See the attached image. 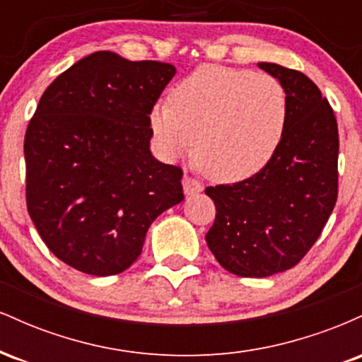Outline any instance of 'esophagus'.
<instances>
[{
    "label": "esophagus",
    "mask_w": 362,
    "mask_h": 362,
    "mask_svg": "<svg viewBox=\"0 0 362 362\" xmlns=\"http://www.w3.org/2000/svg\"><path fill=\"white\" fill-rule=\"evenodd\" d=\"M182 185H184V194L185 195H194V194L202 192V185L199 184L195 178L187 175V173L184 175V178H182Z\"/></svg>",
    "instance_id": "1"
}]
</instances>
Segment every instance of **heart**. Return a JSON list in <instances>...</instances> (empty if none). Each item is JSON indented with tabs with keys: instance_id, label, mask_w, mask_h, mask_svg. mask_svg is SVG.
Listing matches in <instances>:
<instances>
[{
	"instance_id": "1",
	"label": "heart",
	"mask_w": 362,
	"mask_h": 362,
	"mask_svg": "<svg viewBox=\"0 0 362 362\" xmlns=\"http://www.w3.org/2000/svg\"><path fill=\"white\" fill-rule=\"evenodd\" d=\"M286 126L288 95L279 80L216 64L195 69L172 90V102L149 110L160 155L175 161L194 146L206 175L221 184L243 182L267 167Z\"/></svg>"
}]
</instances>
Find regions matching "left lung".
Masks as SVG:
<instances>
[{
  "instance_id": "left-lung-1",
  "label": "left lung",
  "mask_w": 362,
  "mask_h": 362,
  "mask_svg": "<svg viewBox=\"0 0 362 362\" xmlns=\"http://www.w3.org/2000/svg\"><path fill=\"white\" fill-rule=\"evenodd\" d=\"M288 95V126L262 172L233 185L207 187L216 219L206 242L216 260L240 277L294 267L317 242L339 192V131L334 110L308 76L259 62Z\"/></svg>"
}]
</instances>
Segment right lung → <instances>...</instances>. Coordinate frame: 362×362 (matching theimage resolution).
I'll use <instances>...</instances> for the list:
<instances>
[{
  "instance_id": "obj_1",
  "label": "right lung",
  "mask_w": 362,
  "mask_h": 362,
  "mask_svg": "<svg viewBox=\"0 0 362 362\" xmlns=\"http://www.w3.org/2000/svg\"><path fill=\"white\" fill-rule=\"evenodd\" d=\"M175 73L98 51L40 97L23 143L27 209L49 250L76 271L124 272L151 223L184 201L182 170L149 149V110Z\"/></svg>"
}]
</instances>
